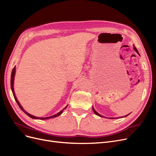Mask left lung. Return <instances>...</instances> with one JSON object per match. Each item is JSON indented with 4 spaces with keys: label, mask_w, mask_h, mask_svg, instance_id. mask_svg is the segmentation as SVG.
Segmentation results:
<instances>
[{
    "label": "left lung",
    "mask_w": 156,
    "mask_h": 156,
    "mask_svg": "<svg viewBox=\"0 0 156 156\" xmlns=\"http://www.w3.org/2000/svg\"><path fill=\"white\" fill-rule=\"evenodd\" d=\"M134 50L136 51V53H137L138 55H140V54H139V52H138V51L137 50L136 48V47H134ZM93 111H94V113H95V114H96V115H98V116H101V117H102V116H101V115H100V114L99 113H98V112H96V111L94 110V108L93 107ZM128 115H129V114H128ZM128 115H126V116H125V117H126V116H128ZM113 119H114V118H113Z\"/></svg>",
    "instance_id": "8db88e82"
}]
</instances>
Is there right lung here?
Returning <instances> with one entry per match:
<instances>
[{
  "instance_id": "right-lung-1",
  "label": "right lung",
  "mask_w": 156,
  "mask_h": 156,
  "mask_svg": "<svg viewBox=\"0 0 156 156\" xmlns=\"http://www.w3.org/2000/svg\"><path fill=\"white\" fill-rule=\"evenodd\" d=\"M15 67L13 69V71H12V73H11V90H12V92H13V96H14V98L16 101V102L17 103V104H18V105L19 106V107L21 108V110L24 112V113H26L27 116H29L30 117H31V118H33V119H49V118H55V117H56L58 116H59V115H60L62 113V111H60V112L56 114L55 115H53V116H49V117H47V118H38V117H35L33 116V115L29 114L28 112H27L25 110H24V108H22V107L20 105V103L19 102V101L17 100L16 99V97L15 94V93H14V89H13V82H14V78H15ZM64 108V109L66 108Z\"/></svg>"
}]
</instances>
